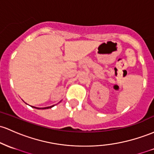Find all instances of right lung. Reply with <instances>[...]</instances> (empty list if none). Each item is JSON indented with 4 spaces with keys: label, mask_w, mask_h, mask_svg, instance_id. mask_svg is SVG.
Here are the masks:
<instances>
[{
    "label": "right lung",
    "mask_w": 154,
    "mask_h": 154,
    "mask_svg": "<svg viewBox=\"0 0 154 154\" xmlns=\"http://www.w3.org/2000/svg\"><path fill=\"white\" fill-rule=\"evenodd\" d=\"M32 107V106H31ZM52 107H54V105H52V106H50V107H43V108H38V107H34V108H36V109H49V108H52Z\"/></svg>",
    "instance_id": "obj_1"
}]
</instances>
